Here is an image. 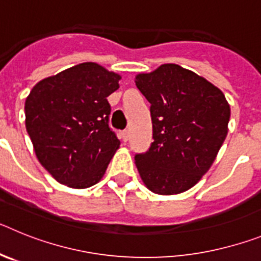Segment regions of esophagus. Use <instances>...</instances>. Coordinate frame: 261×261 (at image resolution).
Segmentation results:
<instances>
[{
	"instance_id": "34e87169",
	"label": "esophagus",
	"mask_w": 261,
	"mask_h": 261,
	"mask_svg": "<svg viewBox=\"0 0 261 261\" xmlns=\"http://www.w3.org/2000/svg\"><path fill=\"white\" fill-rule=\"evenodd\" d=\"M121 138H123V141L126 142L129 140V130L128 129H125V130H123L121 132Z\"/></svg>"
}]
</instances>
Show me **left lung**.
Returning <instances> with one entry per match:
<instances>
[{
    "mask_svg": "<svg viewBox=\"0 0 261 261\" xmlns=\"http://www.w3.org/2000/svg\"><path fill=\"white\" fill-rule=\"evenodd\" d=\"M136 86L150 103L153 138L135 156L147 190L177 195L209 171L229 132L230 105L218 87L176 64L138 73Z\"/></svg>",
    "mask_w": 261,
    "mask_h": 261,
    "instance_id": "1",
    "label": "left lung"
}]
</instances>
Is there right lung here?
I'll use <instances>...</instances> for the list:
<instances>
[{"instance_id": "obj_1", "label": "right lung", "mask_w": 261, "mask_h": 261, "mask_svg": "<svg viewBox=\"0 0 261 261\" xmlns=\"http://www.w3.org/2000/svg\"><path fill=\"white\" fill-rule=\"evenodd\" d=\"M120 74L82 62L39 81L24 103L26 129L40 165L59 183L89 188L98 183L120 147L108 126L107 96Z\"/></svg>"}]
</instances>
